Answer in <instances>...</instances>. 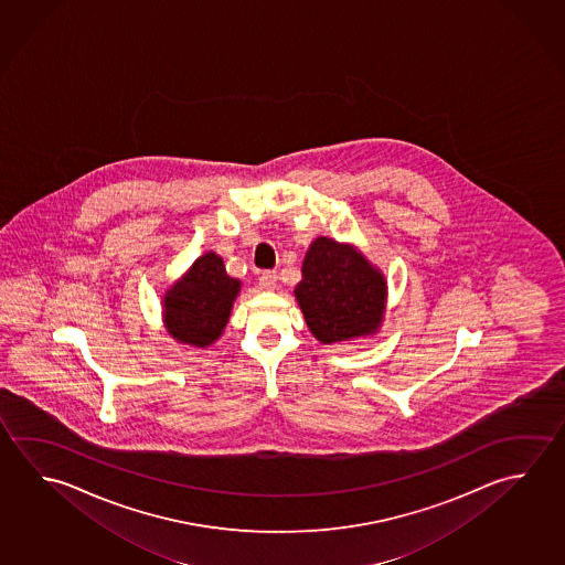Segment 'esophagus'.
Returning a JSON list of instances; mask_svg holds the SVG:
<instances>
[{"label": "esophagus", "mask_w": 565, "mask_h": 565, "mask_svg": "<svg viewBox=\"0 0 565 565\" xmlns=\"http://www.w3.org/2000/svg\"><path fill=\"white\" fill-rule=\"evenodd\" d=\"M259 286L264 287V289H276L278 287V274L276 271H264L262 276H259Z\"/></svg>", "instance_id": "esophagus-1"}]
</instances>
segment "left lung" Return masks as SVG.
Instances as JSON below:
<instances>
[{
  "instance_id": "8db88e82",
  "label": "left lung",
  "mask_w": 565,
  "mask_h": 565,
  "mask_svg": "<svg viewBox=\"0 0 565 565\" xmlns=\"http://www.w3.org/2000/svg\"><path fill=\"white\" fill-rule=\"evenodd\" d=\"M296 299L317 341L373 335L385 316V276L351 244L317 238L307 249Z\"/></svg>"
}]
</instances>
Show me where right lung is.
Listing matches in <instances>:
<instances>
[{
  "label": "right lung",
  "instance_id": "1",
  "mask_svg": "<svg viewBox=\"0 0 565 565\" xmlns=\"http://www.w3.org/2000/svg\"><path fill=\"white\" fill-rule=\"evenodd\" d=\"M239 279L230 278L224 259L209 252L164 294V326L180 343L209 347L228 323Z\"/></svg>",
  "mask_w": 565,
  "mask_h": 565
}]
</instances>
